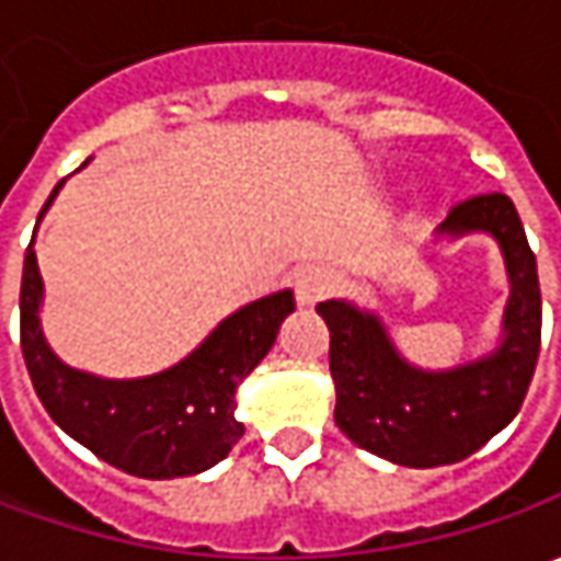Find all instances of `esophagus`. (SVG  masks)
Here are the masks:
<instances>
[{
    "mask_svg": "<svg viewBox=\"0 0 561 561\" xmlns=\"http://www.w3.org/2000/svg\"><path fill=\"white\" fill-rule=\"evenodd\" d=\"M331 290H334V274L328 268H306L296 274V299L302 309L318 306Z\"/></svg>",
    "mask_w": 561,
    "mask_h": 561,
    "instance_id": "obj_1",
    "label": "esophagus"
}]
</instances>
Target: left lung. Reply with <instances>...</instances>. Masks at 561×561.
Returning a JSON list of instances; mask_svg holds the SVG:
<instances>
[{
  "mask_svg": "<svg viewBox=\"0 0 561 561\" xmlns=\"http://www.w3.org/2000/svg\"><path fill=\"white\" fill-rule=\"evenodd\" d=\"M486 233L500 243L508 302L500 343L453 368H419L397 350L387 324L350 299L318 306L331 331L336 427L380 459L440 468L468 459L518 415L540 353V280L522 218L503 193L459 203L437 240Z\"/></svg>",
  "mask_w": 561,
  "mask_h": 561,
  "instance_id": "left-lung-1",
  "label": "left lung"
}]
</instances>
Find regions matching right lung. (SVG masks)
<instances>
[{
  "label": "right lung",
  "instance_id": "1",
  "mask_svg": "<svg viewBox=\"0 0 561 561\" xmlns=\"http://www.w3.org/2000/svg\"><path fill=\"white\" fill-rule=\"evenodd\" d=\"M61 184L46 199L36 225ZM39 309L43 277L31 240L21 277V353L36 397L55 424L102 462L146 481H171L208 471L243 437V424L233 415L237 387L268 356L296 299L293 290H277L247 302L178 365L121 380L65 365L46 343Z\"/></svg>",
  "mask_w": 561,
  "mask_h": 561
}]
</instances>
